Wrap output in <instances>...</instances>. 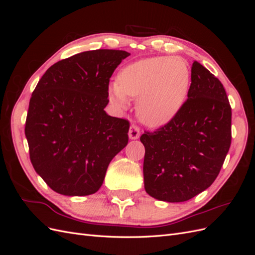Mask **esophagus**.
Instances as JSON below:
<instances>
[{"label": "esophagus", "instance_id": "esophagus-1", "mask_svg": "<svg viewBox=\"0 0 255 255\" xmlns=\"http://www.w3.org/2000/svg\"><path fill=\"white\" fill-rule=\"evenodd\" d=\"M140 136V130L139 128L136 126H130L129 129H128V138L129 139H138Z\"/></svg>", "mask_w": 255, "mask_h": 255}]
</instances>
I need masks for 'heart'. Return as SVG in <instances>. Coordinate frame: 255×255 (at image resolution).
Segmentation results:
<instances>
[{
	"label": "heart",
	"mask_w": 255,
	"mask_h": 255,
	"mask_svg": "<svg viewBox=\"0 0 255 255\" xmlns=\"http://www.w3.org/2000/svg\"><path fill=\"white\" fill-rule=\"evenodd\" d=\"M190 86V70L181 57H151L125 67L109 87L110 101L119 109L137 98L136 112L144 125L158 128L180 112Z\"/></svg>",
	"instance_id": "obj_1"
}]
</instances>
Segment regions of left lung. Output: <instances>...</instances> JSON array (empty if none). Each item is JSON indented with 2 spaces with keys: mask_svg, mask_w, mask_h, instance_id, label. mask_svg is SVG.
I'll return each mask as SVG.
<instances>
[{
  "mask_svg": "<svg viewBox=\"0 0 255 255\" xmlns=\"http://www.w3.org/2000/svg\"><path fill=\"white\" fill-rule=\"evenodd\" d=\"M187 100L175 117L140 137L144 189L154 199L184 202L207 189L231 145L232 112L221 82L194 61Z\"/></svg>",
  "mask_w": 255,
  "mask_h": 255,
  "instance_id": "1",
  "label": "left lung"
}]
</instances>
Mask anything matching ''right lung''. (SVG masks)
Here are the masks:
<instances>
[{
	"mask_svg": "<svg viewBox=\"0 0 255 255\" xmlns=\"http://www.w3.org/2000/svg\"><path fill=\"white\" fill-rule=\"evenodd\" d=\"M129 55L82 52L51 66L29 100L25 136L35 171L64 196H88L102 186L112 159L128 141V120L112 117L109 84Z\"/></svg>",
	"mask_w": 255,
	"mask_h": 255,
	"instance_id": "obj_1",
	"label": "right lung"
}]
</instances>
